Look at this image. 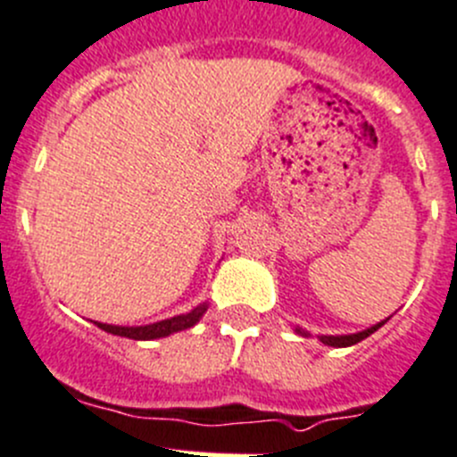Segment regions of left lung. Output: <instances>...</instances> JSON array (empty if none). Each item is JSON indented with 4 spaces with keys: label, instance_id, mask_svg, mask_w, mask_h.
Segmentation results:
<instances>
[{
    "label": "left lung",
    "instance_id": "obj_1",
    "mask_svg": "<svg viewBox=\"0 0 457 457\" xmlns=\"http://www.w3.org/2000/svg\"><path fill=\"white\" fill-rule=\"evenodd\" d=\"M381 325H386V320H383V322H378V325L370 327V329L361 331V334H349V336H320V340H322V343H325V345H331V347H349V345H356V343H361V340H363V338H368V336H372L374 331H377ZM297 331H300V329H297Z\"/></svg>",
    "mask_w": 457,
    "mask_h": 457
}]
</instances>
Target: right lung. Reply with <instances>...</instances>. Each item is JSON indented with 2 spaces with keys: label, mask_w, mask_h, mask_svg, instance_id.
Returning <instances> with one entry per match:
<instances>
[{
  "label": "right lung",
  "mask_w": 457,
  "mask_h": 457,
  "mask_svg": "<svg viewBox=\"0 0 457 457\" xmlns=\"http://www.w3.org/2000/svg\"><path fill=\"white\" fill-rule=\"evenodd\" d=\"M207 311V304H200L195 306L191 313L185 315H176V318H169V320H162V322H155V325H146V327H117V325H96L101 327L104 331L114 336H123V338H132V340H153V338H164L169 334H176V331L182 329H189L203 318V313Z\"/></svg>",
  "instance_id": "right-lung-1"
}]
</instances>
